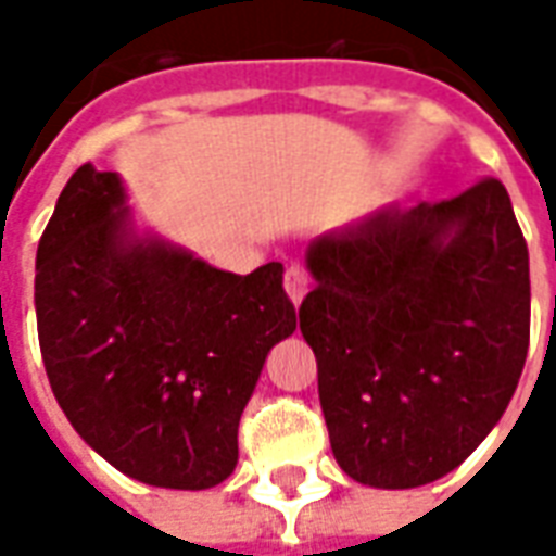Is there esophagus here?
Segmentation results:
<instances>
[{"mask_svg":"<svg viewBox=\"0 0 556 556\" xmlns=\"http://www.w3.org/2000/svg\"><path fill=\"white\" fill-rule=\"evenodd\" d=\"M306 289H309V277H306V270H303L301 265H291L289 270H286V294H289L294 306L303 301Z\"/></svg>","mask_w":556,"mask_h":556,"instance_id":"esophagus-1","label":"esophagus"}]
</instances>
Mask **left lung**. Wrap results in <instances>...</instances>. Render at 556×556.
Listing matches in <instances>:
<instances>
[{"label":"left lung","instance_id":"obj_1","mask_svg":"<svg viewBox=\"0 0 556 556\" xmlns=\"http://www.w3.org/2000/svg\"><path fill=\"white\" fill-rule=\"evenodd\" d=\"M301 333L339 467L372 489L446 477L489 438L530 345V255L497 178L387 205L306 250Z\"/></svg>","mask_w":556,"mask_h":556}]
</instances>
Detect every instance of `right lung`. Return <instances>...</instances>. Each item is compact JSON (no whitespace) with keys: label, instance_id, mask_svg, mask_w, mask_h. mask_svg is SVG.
<instances>
[{"label":"right lung","instance_id":"right-lung-1","mask_svg":"<svg viewBox=\"0 0 556 556\" xmlns=\"http://www.w3.org/2000/svg\"><path fill=\"white\" fill-rule=\"evenodd\" d=\"M43 366L71 426L115 470L202 491L238 465L267 351L294 333L282 265H207L137 229L118 172L79 166L35 258Z\"/></svg>","mask_w":556,"mask_h":556}]
</instances>
